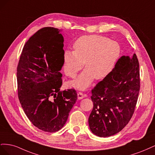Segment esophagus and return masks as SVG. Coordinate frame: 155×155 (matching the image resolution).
<instances>
[{"label":"esophagus","mask_w":155,"mask_h":155,"mask_svg":"<svg viewBox=\"0 0 155 155\" xmlns=\"http://www.w3.org/2000/svg\"><path fill=\"white\" fill-rule=\"evenodd\" d=\"M85 97V95H84L82 92H78V100H81L83 98Z\"/></svg>","instance_id":"1"}]
</instances>
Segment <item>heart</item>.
Here are the masks:
<instances>
[{"mask_svg": "<svg viewBox=\"0 0 155 155\" xmlns=\"http://www.w3.org/2000/svg\"><path fill=\"white\" fill-rule=\"evenodd\" d=\"M74 51L64 53V72L74 78L83 68L79 76L69 83L70 87L85 90L94 79L101 80L113 71L121 54L120 44L106 37L90 35L78 39L74 44Z\"/></svg>", "mask_w": 155, "mask_h": 155, "instance_id": "obj_1", "label": "heart"}]
</instances>
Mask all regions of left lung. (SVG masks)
I'll list each match as a JSON object with an SVG mask.
<instances>
[{
  "mask_svg": "<svg viewBox=\"0 0 155 155\" xmlns=\"http://www.w3.org/2000/svg\"><path fill=\"white\" fill-rule=\"evenodd\" d=\"M140 91L139 63L135 54L122 56L109 76L92 91L88 125L93 134L109 137L122 130L135 109Z\"/></svg>",
  "mask_w": 155,
  "mask_h": 155,
  "instance_id": "8db88e82",
  "label": "left lung"
}]
</instances>
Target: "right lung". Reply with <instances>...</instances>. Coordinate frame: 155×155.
I'll use <instances>...</instances> for the list:
<instances>
[{"label": "right lung", "instance_id": "1", "mask_svg": "<svg viewBox=\"0 0 155 155\" xmlns=\"http://www.w3.org/2000/svg\"><path fill=\"white\" fill-rule=\"evenodd\" d=\"M61 31L53 27L37 31L26 43L17 67L22 109L33 125L48 133L63 127L78 97L72 88L60 91L64 53Z\"/></svg>", "mask_w": 155, "mask_h": 155}]
</instances>
